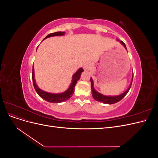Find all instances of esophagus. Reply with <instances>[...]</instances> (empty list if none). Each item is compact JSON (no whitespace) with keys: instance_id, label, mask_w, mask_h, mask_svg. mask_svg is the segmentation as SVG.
<instances>
[{"instance_id":"esophagus-1","label":"esophagus","mask_w":158,"mask_h":158,"mask_svg":"<svg viewBox=\"0 0 158 158\" xmlns=\"http://www.w3.org/2000/svg\"><path fill=\"white\" fill-rule=\"evenodd\" d=\"M84 69L85 70H88V69H89V64H88V63L84 64Z\"/></svg>"}]
</instances>
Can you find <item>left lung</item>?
<instances>
[{
	"instance_id": "1",
	"label": "left lung",
	"mask_w": 158,
	"mask_h": 158,
	"mask_svg": "<svg viewBox=\"0 0 158 158\" xmlns=\"http://www.w3.org/2000/svg\"><path fill=\"white\" fill-rule=\"evenodd\" d=\"M118 41L120 42V44L121 45H123L124 46V47L127 49V47L125 44V43H123L122 41H120L118 40H117ZM132 79H133V73H132V81L130 84V86L128 87V88L125 91V92H123V94L118 95H114V96H109V95H105L101 93H99L98 92H97L96 90L95 89L94 86V80L92 79V78L91 77L90 78V82H91V88H92V96L94 98V99L95 100H96L98 102H102L103 103L106 104H113L118 102L121 100L125 96V95L127 94V93L128 92L129 89H130L131 85H132Z\"/></svg>"
}]
</instances>
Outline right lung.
I'll return each mask as SVG.
<instances>
[{"label":"right lung","mask_w":158,"mask_h":158,"mask_svg":"<svg viewBox=\"0 0 158 158\" xmlns=\"http://www.w3.org/2000/svg\"><path fill=\"white\" fill-rule=\"evenodd\" d=\"M65 32L64 31H57L55 33H52L49 34L48 35H47L44 40L47 39L48 37H54V36H62L64 35ZM84 71L83 69L80 68L76 73L73 74V78H72V82L70 85V86L69 88L64 91V92L62 93H59V94H52V93H49V92H45V91L42 90L40 89L39 87L37 86V85L36 84L35 82V74H34V68H33H33H32V80H33V86H34V88L36 91V92L37 94L40 95V96L42 98L45 99V101L50 102V103H61L66 101L68 100L69 98L72 97V95L74 94V88L75 87V85L77 83L78 80H79L81 74H82V72Z\"/></svg>","instance_id":"obj_1"}]
</instances>
